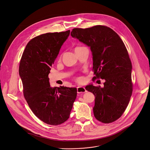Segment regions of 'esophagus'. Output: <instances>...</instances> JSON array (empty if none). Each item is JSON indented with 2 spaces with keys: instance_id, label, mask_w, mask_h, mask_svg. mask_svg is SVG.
Returning a JSON list of instances; mask_svg holds the SVG:
<instances>
[{
  "instance_id": "34e87169",
  "label": "esophagus",
  "mask_w": 150,
  "mask_h": 150,
  "mask_svg": "<svg viewBox=\"0 0 150 150\" xmlns=\"http://www.w3.org/2000/svg\"><path fill=\"white\" fill-rule=\"evenodd\" d=\"M77 93H86L87 91L86 90V88L83 87H80L79 86L77 87Z\"/></svg>"
}]
</instances>
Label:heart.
<instances>
[{
	"mask_svg": "<svg viewBox=\"0 0 150 150\" xmlns=\"http://www.w3.org/2000/svg\"><path fill=\"white\" fill-rule=\"evenodd\" d=\"M80 48V47H76L75 49H76V48ZM77 81H80V80H81V78H80V77L77 78Z\"/></svg>",
	"mask_w": 150,
	"mask_h": 150,
	"instance_id": "heart-1",
	"label": "heart"
}]
</instances>
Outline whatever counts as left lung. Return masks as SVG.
<instances>
[{
  "label": "left lung",
  "instance_id": "left-lung-1",
  "mask_svg": "<svg viewBox=\"0 0 150 150\" xmlns=\"http://www.w3.org/2000/svg\"><path fill=\"white\" fill-rule=\"evenodd\" d=\"M71 35L90 47L96 75L93 80H105L103 88L86 87L96 97L94 116L102 123H112L123 115L132 94V65L127 50L117 34L105 25L73 28Z\"/></svg>",
  "mask_w": 150,
  "mask_h": 150
}]
</instances>
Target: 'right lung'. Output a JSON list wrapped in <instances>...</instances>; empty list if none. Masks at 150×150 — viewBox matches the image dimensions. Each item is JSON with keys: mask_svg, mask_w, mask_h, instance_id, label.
<instances>
[{"mask_svg": "<svg viewBox=\"0 0 150 150\" xmlns=\"http://www.w3.org/2000/svg\"><path fill=\"white\" fill-rule=\"evenodd\" d=\"M70 30L43 34L31 39L24 50L20 64L23 94L34 115L43 122L57 126L70 116L77 88L52 87L48 74Z\"/></svg>", "mask_w": 150, "mask_h": 150, "instance_id": "add662e5", "label": "right lung"}]
</instances>
